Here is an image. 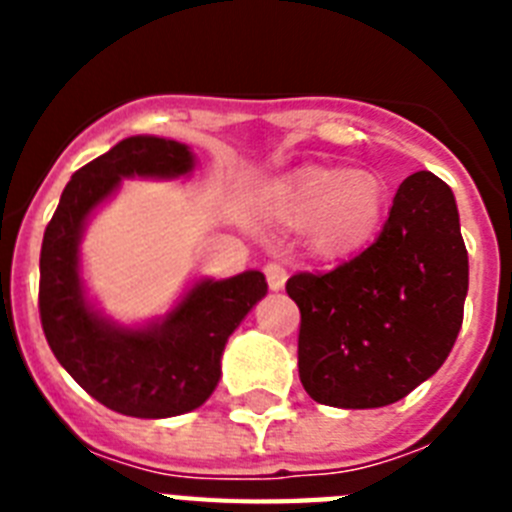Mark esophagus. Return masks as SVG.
<instances>
[{
	"label": "esophagus",
	"instance_id": "34e87169",
	"mask_svg": "<svg viewBox=\"0 0 512 512\" xmlns=\"http://www.w3.org/2000/svg\"><path fill=\"white\" fill-rule=\"evenodd\" d=\"M264 274H266V282H269L271 292H279V289H284V282H287V271H284L282 264H277V261H269V264L264 266Z\"/></svg>",
	"mask_w": 512,
	"mask_h": 512
}]
</instances>
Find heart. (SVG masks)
<instances>
[{
    "label": "heart",
    "instance_id": "heart-1",
    "mask_svg": "<svg viewBox=\"0 0 512 512\" xmlns=\"http://www.w3.org/2000/svg\"><path fill=\"white\" fill-rule=\"evenodd\" d=\"M384 189L372 174L318 171L289 189L284 217L292 225H312V248L320 256L351 253L377 230Z\"/></svg>",
    "mask_w": 512,
    "mask_h": 512
}]
</instances>
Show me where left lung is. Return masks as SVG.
Returning a JSON list of instances; mask_svg holds the SVG:
<instances>
[{
    "instance_id": "8db88e82",
    "label": "left lung",
    "mask_w": 512,
    "mask_h": 512,
    "mask_svg": "<svg viewBox=\"0 0 512 512\" xmlns=\"http://www.w3.org/2000/svg\"><path fill=\"white\" fill-rule=\"evenodd\" d=\"M469 289L454 192L431 171L397 189L382 233L336 269L287 282L300 307L307 395L343 410L384 408L431 379L454 348Z\"/></svg>"
}]
</instances>
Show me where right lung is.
<instances>
[{
    "mask_svg": "<svg viewBox=\"0 0 512 512\" xmlns=\"http://www.w3.org/2000/svg\"><path fill=\"white\" fill-rule=\"evenodd\" d=\"M189 146L133 135L81 166L66 184L40 248V323L58 364L104 408L130 418H174L200 408L220 382L225 343L266 295L248 269L230 279H197L164 318L120 325L92 305L81 279V238L89 215L120 179L192 174Z\"/></svg>",
    "mask_w": 512,
    "mask_h": 512,
    "instance_id": "add662e5",
    "label": "right lung"
}]
</instances>
